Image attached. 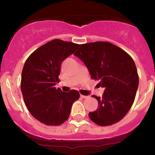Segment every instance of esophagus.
<instances>
[{"label": "esophagus", "mask_w": 155, "mask_h": 155, "mask_svg": "<svg viewBox=\"0 0 155 155\" xmlns=\"http://www.w3.org/2000/svg\"><path fill=\"white\" fill-rule=\"evenodd\" d=\"M80 97H81V98L86 99V98H87V97H88V96H86V95H80Z\"/></svg>", "instance_id": "1"}]
</instances>
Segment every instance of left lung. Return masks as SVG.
Wrapping results in <instances>:
<instances>
[{"instance_id": "1", "label": "left lung", "mask_w": 155, "mask_h": 155, "mask_svg": "<svg viewBox=\"0 0 155 155\" xmlns=\"http://www.w3.org/2000/svg\"><path fill=\"white\" fill-rule=\"evenodd\" d=\"M82 60L92 79L105 87L102 97L92 95L98 108L89 113L92 122L100 126L120 122L130 109L138 87V75L133 58L114 44L96 41L81 44L74 53Z\"/></svg>"}]
</instances>
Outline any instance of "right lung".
Instances as JSON below:
<instances>
[{"instance_id":"1","label":"right lung","mask_w":155,"mask_h":155,"mask_svg":"<svg viewBox=\"0 0 155 155\" xmlns=\"http://www.w3.org/2000/svg\"><path fill=\"white\" fill-rule=\"evenodd\" d=\"M80 44L54 39L38 48L25 63L21 91L28 111L47 125H60L68 120L74 102L79 98L75 90L63 92L58 82L63 61Z\"/></svg>"}]
</instances>
